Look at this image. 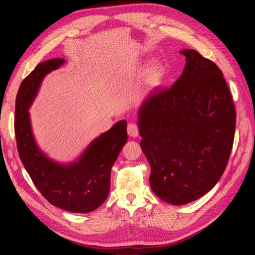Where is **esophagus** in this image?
Returning <instances> with one entry per match:
<instances>
[{
    "label": "esophagus",
    "mask_w": 255,
    "mask_h": 255,
    "mask_svg": "<svg viewBox=\"0 0 255 255\" xmlns=\"http://www.w3.org/2000/svg\"><path fill=\"white\" fill-rule=\"evenodd\" d=\"M128 134L130 137H137L138 136V127L135 125V123H129L128 126Z\"/></svg>",
    "instance_id": "obj_1"
}]
</instances>
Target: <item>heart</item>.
I'll return each mask as SVG.
<instances>
[{"mask_svg": "<svg viewBox=\"0 0 255 255\" xmlns=\"http://www.w3.org/2000/svg\"><path fill=\"white\" fill-rule=\"evenodd\" d=\"M164 75V68L158 61H152L146 66L142 74V85L145 88H154L160 83Z\"/></svg>", "mask_w": 255, "mask_h": 255, "instance_id": "1", "label": "heart"}]
</instances>
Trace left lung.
<instances>
[{"label": "left lung", "mask_w": 255, "mask_h": 255, "mask_svg": "<svg viewBox=\"0 0 255 255\" xmlns=\"http://www.w3.org/2000/svg\"><path fill=\"white\" fill-rule=\"evenodd\" d=\"M169 89H154L138 110L150 185L163 201L183 205L220 180L232 151L236 113L220 69L191 49Z\"/></svg>", "instance_id": "1"}]
</instances>
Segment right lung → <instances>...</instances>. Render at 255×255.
Returning <instances> with one entry per match:
<instances>
[{"label":"right lung","mask_w":255,"mask_h":255,"mask_svg":"<svg viewBox=\"0 0 255 255\" xmlns=\"http://www.w3.org/2000/svg\"><path fill=\"white\" fill-rule=\"evenodd\" d=\"M65 63L64 58L42 61L23 80L16 99L14 134L22 164L41 195L61 210L85 214L97 210L109 197L112 167L128 140L127 121H118L70 163H58L42 152L28 110L45 75Z\"/></svg>","instance_id":"1"}]
</instances>
